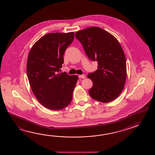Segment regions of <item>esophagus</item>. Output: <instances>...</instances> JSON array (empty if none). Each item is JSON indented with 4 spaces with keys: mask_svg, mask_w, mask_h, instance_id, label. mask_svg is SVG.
<instances>
[{
    "mask_svg": "<svg viewBox=\"0 0 155 155\" xmlns=\"http://www.w3.org/2000/svg\"><path fill=\"white\" fill-rule=\"evenodd\" d=\"M79 78L80 79H85V75H79Z\"/></svg>",
    "mask_w": 155,
    "mask_h": 155,
    "instance_id": "esophagus-1",
    "label": "esophagus"
}]
</instances>
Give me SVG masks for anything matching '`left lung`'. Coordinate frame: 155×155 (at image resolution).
Segmentation results:
<instances>
[{
	"label": "left lung",
	"instance_id": "8db88e82",
	"mask_svg": "<svg viewBox=\"0 0 155 155\" xmlns=\"http://www.w3.org/2000/svg\"><path fill=\"white\" fill-rule=\"evenodd\" d=\"M75 37L89 59L98 64L97 69L87 76L93 83L89 95L100 102L114 100L124 88L127 75L125 55L119 41L111 34L96 26L80 30Z\"/></svg>",
	"mask_w": 155,
	"mask_h": 155
}]
</instances>
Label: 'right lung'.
Segmentation results:
<instances>
[{"label":"right lung","mask_w":155,"mask_h":155,"mask_svg":"<svg viewBox=\"0 0 155 155\" xmlns=\"http://www.w3.org/2000/svg\"><path fill=\"white\" fill-rule=\"evenodd\" d=\"M74 38V32L49 33L30 50L26 65L30 86L36 99L47 109L61 110L72 100L78 76L58 73Z\"/></svg>","instance_id":"right-lung-1"}]
</instances>
